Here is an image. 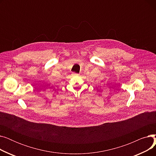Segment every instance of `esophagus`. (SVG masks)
<instances>
[{
	"label": "esophagus",
	"instance_id": "1",
	"mask_svg": "<svg viewBox=\"0 0 156 156\" xmlns=\"http://www.w3.org/2000/svg\"><path fill=\"white\" fill-rule=\"evenodd\" d=\"M74 75H78V74H77V73H74Z\"/></svg>",
	"mask_w": 156,
	"mask_h": 156
}]
</instances>
